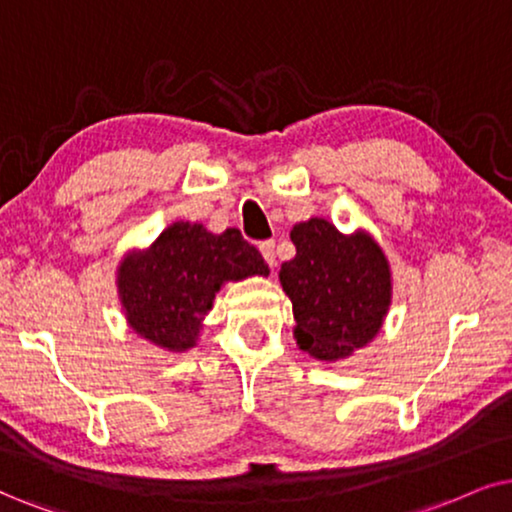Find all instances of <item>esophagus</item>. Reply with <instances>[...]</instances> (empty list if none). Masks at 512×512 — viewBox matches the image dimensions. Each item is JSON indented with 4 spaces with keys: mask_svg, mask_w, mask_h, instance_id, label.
<instances>
[{
    "mask_svg": "<svg viewBox=\"0 0 512 512\" xmlns=\"http://www.w3.org/2000/svg\"><path fill=\"white\" fill-rule=\"evenodd\" d=\"M274 248H276L274 241H262L260 243V252H262L264 260H267L269 267H276V252H274Z\"/></svg>",
    "mask_w": 512,
    "mask_h": 512,
    "instance_id": "esophagus-1",
    "label": "esophagus"
}]
</instances>
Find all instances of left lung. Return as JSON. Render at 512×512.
<instances>
[{
  "instance_id": "obj_1",
  "label": "left lung",
  "mask_w": 512,
  "mask_h": 512,
  "mask_svg": "<svg viewBox=\"0 0 512 512\" xmlns=\"http://www.w3.org/2000/svg\"><path fill=\"white\" fill-rule=\"evenodd\" d=\"M295 257L281 264V286L293 302L295 338L304 352L338 361L366 347L392 302L385 252L364 231L345 236L312 217L290 231Z\"/></svg>"
}]
</instances>
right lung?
<instances>
[{"label":"right lung","mask_w":512,"mask_h":512,"mask_svg":"<svg viewBox=\"0 0 512 512\" xmlns=\"http://www.w3.org/2000/svg\"><path fill=\"white\" fill-rule=\"evenodd\" d=\"M269 276L260 250L238 229L212 234L203 224L174 222L118 267V293L129 326L153 345L184 352L196 345L205 314L226 281Z\"/></svg>","instance_id":"1"}]
</instances>
